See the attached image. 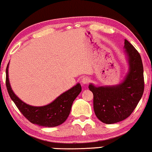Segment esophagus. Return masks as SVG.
<instances>
[{
	"label": "esophagus",
	"instance_id": "esophagus-1",
	"mask_svg": "<svg viewBox=\"0 0 152 152\" xmlns=\"http://www.w3.org/2000/svg\"><path fill=\"white\" fill-rule=\"evenodd\" d=\"M90 81V79L89 77H83L82 79H81V84H89V82Z\"/></svg>",
	"mask_w": 152,
	"mask_h": 152
}]
</instances>
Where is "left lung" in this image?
Returning a JSON list of instances; mask_svg holds the SVG:
<instances>
[{
  "label": "left lung",
  "mask_w": 152,
  "mask_h": 152,
  "mask_svg": "<svg viewBox=\"0 0 152 152\" xmlns=\"http://www.w3.org/2000/svg\"><path fill=\"white\" fill-rule=\"evenodd\" d=\"M124 49L128 65L124 79L113 86L89 85L94 95L95 115L106 124L118 123L131 115L144 93V68L141 56L127 39H125Z\"/></svg>",
  "instance_id": "obj_1"
}]
</instances>
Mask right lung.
<instances>
[{"label": "right lung", "instance_id": "1", "mask_svg": "<svg viewBox=\"0 0 152 152\" xmlns=\"http://www.w3.org/2000/svg\"><path fill=\"white\" fill-rule=\"evenodd\" d=\"M6 68V87L10 97L25 118L33 124L43 127H55L64 123L71 112L73 101L81 91L79 83L58 96L55 100L44 106H32L20 99L11 89Z\"/></svg>", "mask_w": 152, "mask_h": 152}]
</instances>
